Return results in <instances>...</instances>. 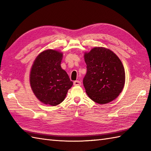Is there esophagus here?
<instances>
[{
    "label": "esophagus",
    "mask_w": 151,
    "mask_h": 151,
    "mask_svg": "<svg viewBox=\"0 0 151 151\" xmlns=\"http://www.w3.org/2000/svg\"><path fill=\"white\" fill-rule=\"evenodd\" d=\"M73 84L74 86H81V82L78 81H76L73 82Z\"/></svg>",
    "instance_id": "esophagus-1"
}]
</instances>
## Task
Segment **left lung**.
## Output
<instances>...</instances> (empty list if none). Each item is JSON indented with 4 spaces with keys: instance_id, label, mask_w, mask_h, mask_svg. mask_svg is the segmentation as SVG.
<instances>
[{
    "instance_id": "obj_1",
    "label": "left lung",
    "mask_w": 151,
    "mask_h": 151,
    "mask_svg": "<svg viewBox=\"0 0 151 151\" xmlns=\"http://www.w3.org/2000/svg\"><path fill=\"white\" fill-rule=\"evenodd\" d=\"M87 73L83 80L86 92L100 104L115 100L123 91L125 72L121 60L105 47H94L84 53Z\"/></svg>"
}]
</instances>
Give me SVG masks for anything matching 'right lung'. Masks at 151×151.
Instances as JSON below:
<instances>
[{"mask_svg": "<svg viewBox=\"0 0 151 151\" xmlns=\"http://www.w3.org/2000/svg\"><path fill=\"white\" fill-rule=\"evenodd\" d=\"M63 53L47 49L38 54L31 67L30 84L37 99L45 104L56 106L64 99L73 82L61 67Z\"/></svg>", "mask_w": 151, "mask_h": 151, "instance_id": "right-lung-1", "label": "right lung"}]
</instances>
